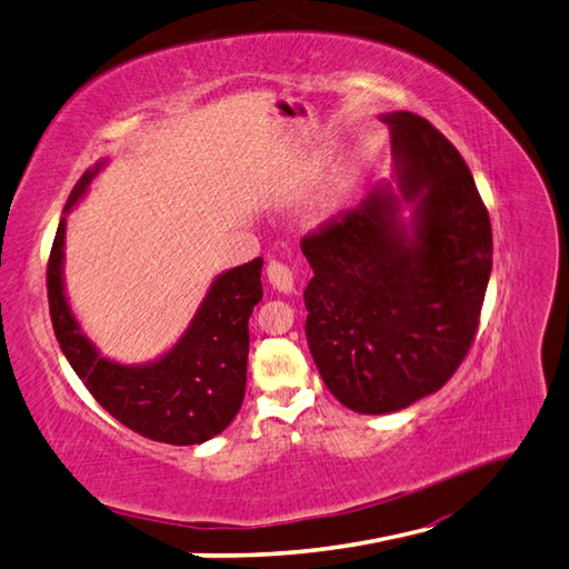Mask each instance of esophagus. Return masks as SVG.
<instances>
[{"instance_id":"34e87169","label":"esophagus","mask_w":569,"mask_h":569,"mask_svg":"<svg viewBox=\"0 0 569 569\" xmlns=\"http://www.w3.org/2000/svg\"><path fill=\"white\" fill-rule=\"evenodd\" d=\"M267 276H269V283L276 288V290H281V293H293L296 290V281H293V271H290L283 261H269V267H267Z\"/></svg>"}]
</instances>
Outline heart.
Segmentation results:
<instances>
[{"label": "heart", "mask_w": 569, "mask_h": 569, "mask_svg": "<svg viewBox=\"0 0 569 569\" xmlns=\"http://www.w3.org/2000/svg\"><path fill=\"white\" fill-rule=\"evenodd\" d=\"M348 192H351V182L343 184V189H341V192L337 194V199H333V207H341V203H343V201H346V197H348Z\"/></svg>", "instance_id": "b5f03b06"}]
</instances>
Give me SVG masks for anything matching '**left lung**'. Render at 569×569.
<instances>
[{"instance_id":"left-lung-1","label":"left lung","mask_w":569,"mask_h":569,"mask_svg":"<svg viewBox=\"0 0 569 569\" xmlns=\"http://www.w3.org/2000/svg\"><path fill=\"white\" fill-rule=\"evenodd\" d=\"M395 182L302 238L315 276L305 337L346 409L382 416L440 389L476 337L490 218L461 153L413 112H387Z\"/></svg>"}]
</instances>
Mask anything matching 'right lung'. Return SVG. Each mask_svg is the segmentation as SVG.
I'll list each match as a JSON object with an SVG mask.
<instances>
[{
    "label": "right lung",
    "mask_w": 569,
    "mask_h": 569,
    "mask_svg": "<svg viewBox=\"0 0 569 569\" xmlns=\"http://www.w3.org/2000/svg\"><path fill=\"white\" fill-rule=\"evenodd\" d=\"M108 160L81 174L57 226L48 264L54 337L69 366L103 409L149 440L201 445L223 432L244 399L250 315L261 300V257L218 273L182 337L149 362L106 358L86 337L64 290L67 213L89 192Z\"/></svg>",
    "instance_id": "obj_1"
}]
</instances>
